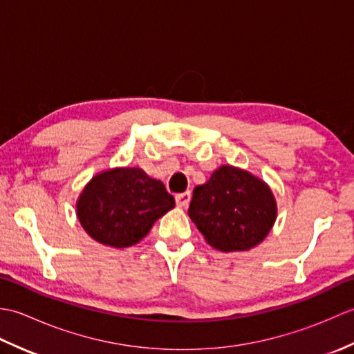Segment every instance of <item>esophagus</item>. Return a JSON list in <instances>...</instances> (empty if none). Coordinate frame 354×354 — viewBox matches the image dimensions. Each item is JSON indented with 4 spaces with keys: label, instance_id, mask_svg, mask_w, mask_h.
I'll return each mask as SVG.
<instances>
[{
    "label": "esophagus",
    "instance_id": "1",
    "mask_svg": "<svg viewBox=\"0 0 354 354\" xmlns=\"http://www.w3.org/2000/svg\"><path fill=\"white\" fill-rule=\"evenodd\" d=\"M175 199H176V205H178V207H183V208H185V207H189V204H190L192 194H190V192L179 193V194H176Z\"/></svg>",
    "mask_w": 354,
    "mask_h": 354
}]
</instances>
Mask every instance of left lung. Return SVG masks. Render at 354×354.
I'll return each mask as SVG.
<instances>
[{
	"label": "left lung",
	"instance_id": "1",
	"mask_svg": "<svg viewBox=\"0 0 354 354\" xmlns=\"http://www.w3.org/2000/svg\"><path fill=\"white\" fill-rule=\"evenodd\" d=\"M189 216L216 250L246 251L268 236L277 205L272 192L259 178L222 165L193 190Z\"/></svg>",
	"mask_w": 354,
	"mask_h": 354
}]
</instances>
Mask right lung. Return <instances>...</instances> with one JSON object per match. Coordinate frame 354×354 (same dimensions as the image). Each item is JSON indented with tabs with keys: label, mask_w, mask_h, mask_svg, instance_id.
Here are the masks:
<instances>
[{
	"label": "right lung",
	"mask_w": 354,
	"mask_h": 354,
	"mask_svg": "<svg viewBox=\"0 0 354 354\" xmlns=\"http://www.w3.org/2000/svg\"><path fill=\"white\" fill-rule=\"evenodd\" d=\"M173 207L175 199L161 181L141 169L122 167L91 179L77 201V217L97 242L127 248L138 243Z\"/></svg>",
	"instance_id": "1"
}]
</instances>
